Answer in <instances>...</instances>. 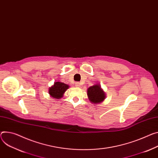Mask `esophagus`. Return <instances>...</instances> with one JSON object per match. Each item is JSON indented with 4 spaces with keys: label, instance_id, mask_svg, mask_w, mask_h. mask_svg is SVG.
I'll use <instances>...</instances> for the list:
<instances>
[{
    "label": "esophagus",
    "instance_id": "obj_1",
    "mask_svg": "<svg viewBox=\"0 0 158 158\" xmlns=\"http://www.w3.org/2000/svg\"><path fill=\"white\" fill-rule=\"evenodd\" d=\"M75 84H76V86L77 88H79V87L81 86V84H80V83H79V82H76Z\"/></svg>",
    "mask_w": 158,
    "mask_h": 158
}]
</instances>
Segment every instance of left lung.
Segmentation results:
<instances>
[{"mask_svg": "<svg viewBox=\"0 0 158 158\" xmlns=\"http://www.w3.org/2000/svg\"><path fill=\"white\" fill-rule=\"evenodd\" d=\"M89 101L94 105L102 103L106 98V94L99 84H94L87 89Z\"/></svg>", "mask_w": 158, "mask_h": 158, "instance_id": "8db88e82", "label": "left lung"}]
</instances>
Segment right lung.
<instances>
[{
    "mask_svg": "<svg viewBox=\"0 0 158 158\" xmlns=\"http://www.w3.org/2000/svg\"><path fill=\"white\" fill-rule=\"evenodd\" d=\"M69 85L62 82H55L54 84L49 88L48 93L51 97L54 99H60L64 96V93L68 89Z\"/></svg>",
    "mask_w": 158,
    "mask_h": 158,
    "instance_id": "1",
    "label": "right lung"
}]
</instances>
